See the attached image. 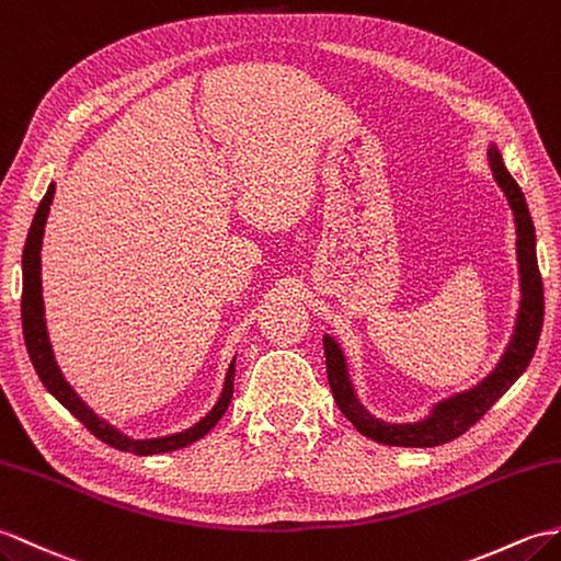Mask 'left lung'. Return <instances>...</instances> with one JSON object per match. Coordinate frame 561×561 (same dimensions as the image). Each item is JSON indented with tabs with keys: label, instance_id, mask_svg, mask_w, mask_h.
Listing matches in <instances>:
<instances>
[{
	"label": "left lung",
	"instance_id": "8db88e82",
	"mask_svg": "<svg viewBox=\"0 0 561 561\" xmlns=\"http://www.w3.org/2000/svg\"><path fill=\"white\" fill-rule=\"evenodd\" d=\"M490 169L494 179H497L500 188L504 191L506 201H510L516 221V257H518V275H520V308L516 318V330L510 346H506L502 360L497 363L483 382L468 389L463 394L439 401L421 423H403L392 425L373 419V415L360 407V401L354 394V387L348 380L346 360L340 344L332 336H324V363H328V380L332 387V394L336 407L342 409L346 419L354 423L358 433L366 437L382 442V445L392 447H439L447 442L461 437L468 427H473L483 415L494 407V401L504 397L536 354V346L540 340L542 318H545V296H542V277L538 270V255H536V229H533V219L528 213V205L524 193H520L514 176L506 172L502 162V154L497 148L488 150Z\"/></svg>",
	"mask_w": 561,
	"mask_h": 561
}]
</instances>
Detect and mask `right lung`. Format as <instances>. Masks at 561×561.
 <instances>
[{"label":"right lung","mask_w":561,"mask_h":561,"mask_svg":"<svg viewBox=\"0 0 561 561\" xmlns=\"http://www.w3.org/2000/svg\"><path fill=\"white\" fill-rule=\"evenodd\" d=\"M51 195H55V184H49L45 198L37 205V213L33 217V225L28 231V239H25V249H23V294H21V322H23V340L25 348H28V356L33 368L41 377L43 385L47 387V392L55 397L61 407H67L78 421H81L90 433H93L98 439H102L104 445H110L114 449L122 451H131L138 454V457H148V454H162V451H174L191 445V442L201 439L203 435L210 433L215 423L225 415L227 407L231 403L233 394V363L229 366L225 389H221V397L215 403V409L205 415L201 423H195L193 427L184 430V433L176 435H167L158 439H131L122 435L119 430H114L110 423L100 421L98 415L90 411L85 403L78 399V394L69 387V382L64 380V375L59 373L55 356H51V346L47 340V328H45V306H43V282H41V249H43V233H45V221L47 213L51 205Z\"/></svg>","instance_id":"right-lung-1"}]
</instances>
